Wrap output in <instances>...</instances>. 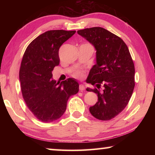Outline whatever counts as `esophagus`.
<instances>
[{"label":"esophagus","mask_w":155,"mask_h":155,"mask_svg":"<svg viewBox=\"0 0 155 155\" xmlns=\"http://www.w3.org/2000/svg\"><path fill=\"white\" fill-rule=\"evenodd\" d=\"M79 90L81 91H83L85 90V85H83V84H81V85H79Z\"/></svg>","instance_id":"esophagus-1"}]
</instances>
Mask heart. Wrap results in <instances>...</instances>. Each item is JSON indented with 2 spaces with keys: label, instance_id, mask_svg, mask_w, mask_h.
<instances>
[{
  "label": "heart",
  "instance_id": "heart-1",
  "mask_svg": "<svg viewBox=\"0 0 155 155\" xmlns=\"http://www.w3.org/2000/svg\"><path fill=\"white\" fill-rule=\"evenodd\" d=\"M83 74L84 73L83 71H81V70H77V71H76L74 73V77L77 78H82L83 77Z\"/></svg>",
  "mask_w": 155,
  "mask_h": 155
}]
</instances>
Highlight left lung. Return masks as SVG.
Returning <instances> with one entry per match:
<instances>
[{
  "label": "left lung",
  "instance_id": "left-lung-1",
  "mask_svg": "<svg viewBox=\"0 0 155 155\" xmlns=\"http://www.w3.org/2000/svg\"><path fill=\"white\" fill-rule=\"evenodd\" d=\"M77 33L96 50V64L91 69L87 83L97 88L87 91L98 94V102L90 107V111L97 119L110 120L127 107L135 87V66L129 50L120 37L102 27ZM101 86L102 93L99 90Z\"/></svg>",
  "mask_w": 155,
  "mask_h": 155
}]
</instances>
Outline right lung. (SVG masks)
Returning <instances> with one entry per match:
<instances>
[{
	"label": "right lung",
	"mask_w": 155,
	"mask_h": 155,
	"mask_svg": "<svg viewBox=\"0 0 155 155\" xmlns=\"http://www.w3.org/2000/svg\"><path fill=\"white\" fill-rule=\"evenodd\" d=\"M75 33L46 31L31 41L23 55L19 72L22 97L34 116L42 122L60 118L66 109L68 100L79 90L74 78L60 83L52 78V71L60 61L59 48Z\"/></svg>",
	"instance_id": "1"
}]
</instances>
